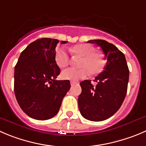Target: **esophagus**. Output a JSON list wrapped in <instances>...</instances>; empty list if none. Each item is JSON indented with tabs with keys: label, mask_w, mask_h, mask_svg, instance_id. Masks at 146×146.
I'll use <instances>...</instances> for the list:
<instances>
[{
	"label": "esophagus",
	"mask_w": 146,
	"mask_h": 146,
	"mask_svg": "<svg viewBox=\"0 0 146 146\" xmlns=\"http://www.w3.org/2000/svg\"><path fill=\"white\" fill-rule=\"evenodd\" d=\"M76 82H74V81H71L70 82V85H71V86H75V85L76 84Z\"/></svg>",
	"instance_id": "1"
}]
</instances>
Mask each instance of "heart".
Wrapping results in <instances>:
<instances>
[{"label": "heart", "instance_id": "1", "mask_svg": "<svg viewBox=\"0 0 146 146\" xmlns=\"http://www.w3.org/2000/svg\"><path fill=\"white\" fill-rule=\"evenodd\" d=\"M71 52L75 55L81 56L78 66L80 68H68L62 72V77L66 80L78 81L83 79L90 73L97 75L104 68L105 59L100 53L95 51V48L86 43L78 44L71 48ZM55 61L60 68H64L68 65V54L65 49L58 48L55 53Z\"/></svg>", "mask_w": 146, "mask_h": 146}]
</instances>
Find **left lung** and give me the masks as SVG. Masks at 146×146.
<instances>
[{"instance_id":"8db88e82","label":"left lung","mask_w":146,"mask_h":146,"mask_svg":"<svg viewBox=\"0 0 146 146\" xmlns=\"http://www.w3.org/2000/svg\"><path fill=\"white\" fill-rule=\"evenodd\" d=\"M100 48L106 59L103 71L90 80L80 82L82 92L78 96V107L83 118L91 121L108 119L121 108L127 93L129 70L123 53L113 44L104 40H90Z\"/></svg>"}]
</instances>
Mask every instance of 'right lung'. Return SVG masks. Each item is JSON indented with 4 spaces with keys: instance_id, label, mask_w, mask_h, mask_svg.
<instances>
[{
    "instance_id": "obj_1",
    "label": "right lung",
    "mask_w": 146,
    "mask_h": 146,
    "mask_svg": "<svg viewBox=\"0 0 146 146\" xmlns=\"http://www.w3.org/2000/svg\"><path fill=\"white\" fill-rule=\"evenodd\" d=\"M58 43L57 39L46 38L32 42L21 53L15 66V98L23 112L33 119L54 117L70 88L68 80L56 79L60 73L54 58Z\"/></svg>"
}]
</instances>
